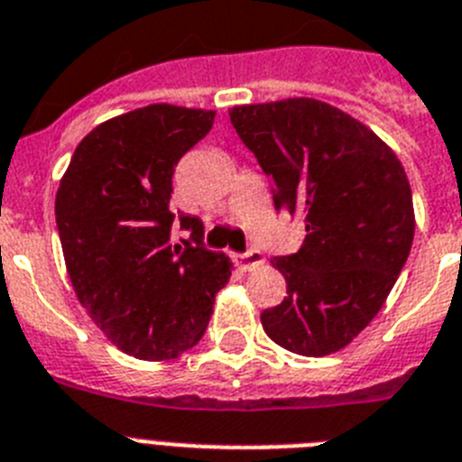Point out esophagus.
I'll return each mask as SVG.
<instances>
[{"label":"esophagus","instance_id":"esophagus-1","mask_svg":"<svg viewBox=\"0 0 462 462\" xmlns=\"http://www.w3.org/2000/svg\"><path fill=\"white\" fill-rule=\"evenodd\" d=\"M231 259H234V264L243 272H253L257 266L264 264V257L259 250H250V253H231Z\"/></svg>","mask_w":462,"mask_h":462}]
</instances>
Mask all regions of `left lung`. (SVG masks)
<instances>
[{
    "label": "left lung",
    "instance_id": "left-lung-1",
    "mask_svg": "<svg viewBox=\"0 0 462 462\" xmlns=\"http://www.w3.org/2000/svg\"><path fill=\"white\" fill-rule=\"evenodd\" d=\"M231 125L273 186L276 209L302 215V247L273 257L288 297L262 311L276 345L340 352L383 309L411 253L413 196L402 160L364 122L316 98L234 106Z\"/></svg>",
    "mask_w": 462,
    "mask_h": 462
}]
</instances>
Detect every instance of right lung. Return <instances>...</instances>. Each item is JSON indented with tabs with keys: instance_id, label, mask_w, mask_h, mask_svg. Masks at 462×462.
I'll return each mask as SVG.
<instances>
[{
	"instance_id": "1",
	"label": "right lung",
	"mask_w": 462,
	"mask_h": 462,
	"mask_svg": "<svg viewBox=\"0 0 462 462\" xmlns=\"http://www.w3.org/2000/svg\"><path fill=\"white\" fill-rule=\"evenodd\" d=\"M215 110L153 103L94 127L56 193V226L79 304L120 352L177 359L196 346L228 283L231 259L203 247V222L179 215L171 245V174L212 129Z\"/></svg>"
}]
</instances>
